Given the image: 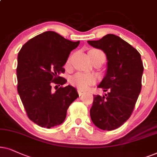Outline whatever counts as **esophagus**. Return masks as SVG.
<instances>
[{
	"instance_id": "34e87169",
	"label": "esophagus",
	"mask_w": 157,
	"mask_h": 157,
	"mask_svg": "<svg viewBox=\"0 0 157 157\" xmlns=\"http://www.w3.org/2000/svg\"><path fill=\"white\" fill-rule=\"evenodd\" d=\"M77 92H78V94L79 95H82L83 94H85L86 92L84 91V90H82L81 89H77Z\"/></svg>"
}]
</instances>
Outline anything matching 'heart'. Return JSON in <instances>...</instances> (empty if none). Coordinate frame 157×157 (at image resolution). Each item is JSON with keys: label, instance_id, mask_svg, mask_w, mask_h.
I'll list each match as a JSON object with an SVG mask.
<instances>
[{"label": "heart", "instance_id": "obj_1", "mask_svg": "<svg viewBox=\"0 0 157 157\" xmlns=\"http://www.w3.org/2000/svg\"><path fill=\"white\" fill-rule=\"evenodd\" d=\"M90 57L98 55H105L102 51L98 49H91L88 52ZM70 62V59L67 60V63ZM95 82V77L93 75L85 73H77L71 78V83L80 89H87L89 85Z\"/></svg>", "mask_w": 157, "mask_h": 157}]
</instances>
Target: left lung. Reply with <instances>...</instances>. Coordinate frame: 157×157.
Masks as SVG:
<instances>
[{
    "label": "left lung",
    "mask_w": 157,
    "mask_h": 157,
    "mask_svg": "<svg viewBox=\"0 0 157 157\" xmlns=\"http://www.w3.org/2000/svg\"><path fill=\"white\" fill-rule=\"evenodd\" d=\"M87 42L103 50L108 59L107 72L98 86L106 94L93 95L90 110L91 120L102 130H114L130 118L141 92L144 71L141 54L114 34Z\"/></svg>",
    "instance_id": "8db88e82"
}]
</instances>
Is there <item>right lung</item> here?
Instances as JSON below:
<instances>
[{
	"label": "right lung",
	"instance_id": "1",
	"mask_svg": "<svg viewBox=\"0 0 157 157\" xmlns=\"http://www.w3.org/2000/svg\"><path fill=\"white\" fill-rule=\"evenodd\" d=\"M80 41H72L54 31H45L29 40L18 55L17 90L27 116L41 127L50 128L64 122L70 104L79 97L67 80L60 77L72 50Z\"/></svg>",
	"mask_w": 157,
	"mask_h": 157
}]
</instances>
